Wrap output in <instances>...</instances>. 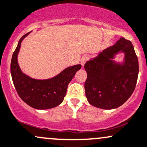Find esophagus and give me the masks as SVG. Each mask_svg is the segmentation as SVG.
<instances>
[{
    "instance_id": "esophagus-1",
    "label": "esophagus",
    "mask_w": 147,
    "mask_h": 147,
    "mask_svg": "<svg viewBox=\"0 0 147 147\" xmlns=\"http://www.w3.org/2000/svg\"><path fill=\"white\" fill-rule=\"evenodd\" d=\"M86 61H87V58H86V56H83L82 58L81 59V65L82 66H84V64H85V63L86 62Z\"/></svg>"
}]
</instances>
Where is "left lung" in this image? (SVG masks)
I'll list each match as a JSON object with an SVG mask.
<instances>
[{"mask_svg":"<svg viewBox=\"0 0 147 147\" xmlns=\"http://www.w3.org/2000/svg\"><path fill=\"white\" fill-rule=\"evenodd\" d=\"M121 53L123 59L116 61L115 58ZM84 69L87 101L98 109L111 110L123 105L133 93L138 78V59L132 42L122 37L86 61Z\"/></svg>","mask_w":147,"mask_h":147,"instance_id":"obj_1","label":"left lung"}]
</instances>
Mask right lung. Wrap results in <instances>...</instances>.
I'll list each match as a JSON object with an SVG mask.
<instances>
[{"instance_id":"1","label":"right lung","mask_w":147,"mask_h":147,"mask_svg":"<svg viewBox=\"0 0 147 147\" xmlns=\"http://www.w3.org/2000/svg\"><path fill=\"white\" fill-rule=\"evenodd\" d=\"M28 34L24 35L20 39L12 54L10 65L12 82L19 96L29 106L38 110L53 109L63 102L69 83L82 65L78 64L69 66L53 78L45 80L28 76L21 70L18 62L21 43Z\"/></svg>"}]
</instances>
